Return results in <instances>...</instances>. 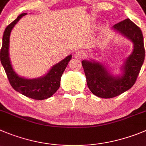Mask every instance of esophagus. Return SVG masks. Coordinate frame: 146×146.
Segmentation results:
<instances>
[{
  "instance_id": "34e87169",
  "label": "esophagus",
  "mask_w": 146,
  "mask_h": 146,
  "mask_svg": "<svg viewBox=\"0 0 146 146\" xmlns=\"http://www.w3.org/2000/svg\"><path fill=\"white\" fill-rule=\"evenodd\" d=\"M84 57V52L81 50H77L74 53V58H77V59H82Z\"/></svg>"
}]
</instances>
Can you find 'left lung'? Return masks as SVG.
Here are the masks:
<instances>
[{"instance_id":"left-lung-1","label":"left lung","mask_w":146,"mask_h":146,"mask_svg":"<svg viewBox=\"0 0 146 146\" xmlns=\"http://www.w3.org/2000/svg\"><path fill=\"white\" fill-rule=\"evenodd\" d=\"M113 28L133 43V51L125 61L122 76H114L104 65L94 60H84L81 62L88 88L92 94L104 99L115 97L130 89L135 83L145 59L141 29L129 19L114 24Z\"/></svg>"}]
</instances>
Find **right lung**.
I'll return each instance as SVG.
<instances>
[{"mask_svg": "<svg viewBox=\"0 0 146 146\" xmlns=\"http://www.w3.org/2000/svg\"><path fill=\"white\" fill-rule=\"evenodd\" d=\"M26 14V13L20 14L16 19L5 28L3 36V44L0 52L1 62L7 75L9 83L13 89L31 99L43 100L50 98L58 90L60 85L61 76L69 61L71 60L72 55L70 54L56 65H53L48 73L42 77L28 79L18 76L12 68L9 58V39L12 29L21 17Z\"/></svg>", "mask_w": 146, "mask_h": 146, "instance_id": "add662e5", "label": "right lung"}]
</instances>
